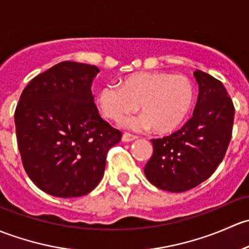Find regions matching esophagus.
<instances>
[{
    "label": "esophagus",
    "mask_w": 249,
    "mask_h": 249,
    "mask_svg": "<svg viewBox=\"0 0 249 249\" xmlns=\"http://www.w3.org/2000/svg\"><path fill=\"white\" fill-rule=\"evenodd\" d=\"M137 135H133V134H129V133H124V135H122V142H133V140L137 139Z\"/></svg>",
    "instance_id": "obj_1"
}]
</instances>
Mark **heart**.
<instances>
[{"mask_svg": "<svg viewBox=\"0 0 249 249\" xmlns=\"http://www.w3.org/2000/svg\"><path fill=\"white\" fill-rule=\"evenodd\" d=\"M194 103V87L184 75L145 71L127 76L120 87L107 85L98 92V104L112 121H122L140 106L142 117L135 125L152 127L158 134L171 133L182 124Z\"/></svg>", "mask_w": 249, "mask_h": 249, "instance_id": "b5f03b06", "label": "heart"}]
</instances>
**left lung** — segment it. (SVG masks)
Returning a JSON list of instances; mask_svg holds the SVG:
<instances>
[{
    "label": "left lung",
    "mask_w": 249,
    "mask_h": 249,
    "mask_svg": "<svg viewBox=\"0 0 249 249\" xmlns=\"http://www.w3.org/2000/svg\"><path fill=\"white\" fill-rule=\"evenodd\" d=\"M199 96L193 116L181 129L152 139L153 155L143 173L163 191L181 193L210 178L224 158L232 134L235 107L219 80L194 71Z\"/></svg>",
    "instance_id": "8db88e82"
}]
</instances>
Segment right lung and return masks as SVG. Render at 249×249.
Instances as JSON below:
<instances>
[{
	"instance_id": "1",
	"label": "right lung",
	"mask_w": 249,
	"mask_h": 249,
	"mask_svg": "<svg viewBox=\"0 0 249 249\" xmlns=\"http://www.w3.org/2000/svg\"><path fill=\"white\" fill-rule=\"evenodd\" d=\"M98 71L63 61L35 76L20 96L14 120L22 165L50 196L75 198L96 188L107 151L122 138L93 102L91 84Z\"/></svg>"
}]
</instances>
